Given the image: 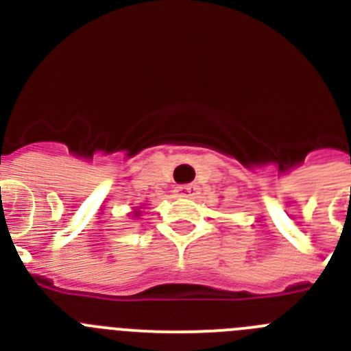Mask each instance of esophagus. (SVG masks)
Wrapping results in <instances>:
<instances>
[{
	"label": "esophagus",
	"mask_w": 351,
	"mask_h": 351,
	"mask_svg": "<svg viewBox=\"0 0 351 351\" xmlns=\"http://www.w3.org/2000/svg\"><path fill=\"white\" fill-rule=\"evenodd\" d=\"M176 195L181 198H193L195 195H198V186L197 184L178 186V188H176Z\"/></svg>",
	"instance_id": "1"
}]
</instances>
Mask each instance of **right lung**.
Listing matches in <instances>:
<instances>
[{"label":"right lung","mask_w":351,"mask_h":351,"mask_svg":"<svg viewBox=\"0 0 351 351\" xmlns=\"http://www.w3.org/2000/svg\"><path fill=\"white\" fill-rule=\"evenodd\" d=\"M142 210H145V207H133V210L130 214H132L135 219H138L142 216Z\"/></svg>","instance_id":"right-lung-1"}]
</instances>
